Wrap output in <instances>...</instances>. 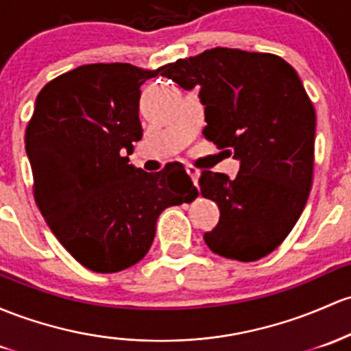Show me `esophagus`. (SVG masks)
<instances>
[{
    "mask_svg": "<svg viewBox=\"0 0 351 351\" xmlns=\"http://www.w3.org/2000/svg\"><path fill=\"white\" fill-rule=\"evenodd\" d=\"M186 173L188 175H190V178L193 180V183H195V186H198V178H199V169L198 168H195L193 165H188L186 167Z\"/></svg>",
    "mask_w": 351,
    "mask_h": 351,
    "instance_id": "esophagus-1",
    "label": "esophagus"
}]
</instances>
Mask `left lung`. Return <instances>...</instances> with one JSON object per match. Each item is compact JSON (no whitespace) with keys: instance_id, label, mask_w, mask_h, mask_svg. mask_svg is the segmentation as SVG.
Returning <instances> with one entry per match:
<instances>
[{"instance_id":"left-lung-1","label":"left lung","mask_w":351,"mask_h":351,"mask_svg":"<svg viewBox=\"0 0 351 351\" xmlns=\"http://www.w3.org/2000/svg\"><path fill=\"white\" fill-rule=\"evenodd\" d=\"M184 90L199 86L203 134L240 160L237 178L203 169L199 191L219 208L203 234L219 256L256 261L288 237L313 183L317 114L295 68L271 53L211 48L161 66Z\"/></svg>"}]
</instances>
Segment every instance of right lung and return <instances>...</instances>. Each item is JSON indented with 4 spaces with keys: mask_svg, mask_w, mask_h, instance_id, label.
Masks as SVG:
<instances>
[{
    "mask_svg": "<svg viewBox=\"0 0 351 351\" xmlns=\"http://www.w3.org/2000/svg\"><path fill=\"white\" fill-rule=\"evenodd\" d=\"M160 69L95 63L63 73L38 93L26 126L38 210L69 255L96 273L138 263L161 211L198 196L183 165L146 173L125 156L143 136L140 86Z\"/></svg>",
    "mask_w": 351,
    "mask_h": 351,
    "instance_id": "1",
    "label": "right lung"
}]
</instances>
